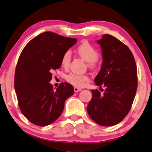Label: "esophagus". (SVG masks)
Returning <instances> with one entry per match:
<instances>
[{
  "instance_id": "obj_1",
  "label": "esophagus",
  "mask_w": 152,
  "mask_h": 152,
  "mask_svg": "<svg viewBox=\"0 0 152 152\" xmlns=\"http://www.w3.org/2000/svg\"><path fill=\"white\" fill-rule=\"evenodd\" d=\"M74 91H75V92H78V91H81V90H82V89H81L80 88H78V87H74Z\"/></svg>"
}]
</instances>
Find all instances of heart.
<instances>
[{
    "label": "heart",
    "mask_w": 152,
    "mask_h": 152,
    "mask_svg": "<svg viewBox=\"0 0 152 152\" xmlns=\"http://www.w3.org/2000/svg\"><path fill=\"white\" fill-rule=\"evenodd\" d=\"M76 52L78 54L88 63V66L90 68L95 67L97 65V58L98 57V52L96 49L88 41H83L76 48ZM71 61V52L69 51L65 52L62 56L61 66L64 68L69 67ZM66 80L69 84L76 87H84L87 83L89 82V76L85 74H78L71 73L66 77Z\"/></svg>",
    "instance_id": "b5f03b06"
}]
</instances>
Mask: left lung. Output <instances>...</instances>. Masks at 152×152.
I'll return each instance as SVG.
<instances>
[{
    "instance_id": "left-lung-1",
    "label": "left lung",
    "mask_w": 152,
    "mask_h": 152,
    "mask_svg": "<svg viewBox=\"0 0 152 152\" xmlns=\"http://www.w3.org/2000/svg\"><path fill=\"white\" fill-rule=\"evenodd\" d=\"M97 42L103 61L94 82L104 90L101 94L91 89L87 112L95 123L110 127L123 121L131 110L137 90V67L131 50L114 36L104 34Z\"/></svg>"
}]
</instances>
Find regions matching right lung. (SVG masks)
I'll return each instance as SVG.
<instances>
[{
	"label": "right lung",
	"instance_id": "1",
	"mask_svg": "<svg viewBox=\"0 0 152 152\" xmlns=\"http://www.w3.org/2000/svg\"><path fill=\"white\" fill-rule=\"evenodd\" d=\"M77 42L46 31L26 45L18 58L14 75V88L23 114L38 126L49 125L63 113L65 101L74 94L68 83L54 89L50 81L52 72L61 67L62 56Z\"/></svg>",
	"mask_w": 152,
	"mask_h": 152
}]
</instances>
